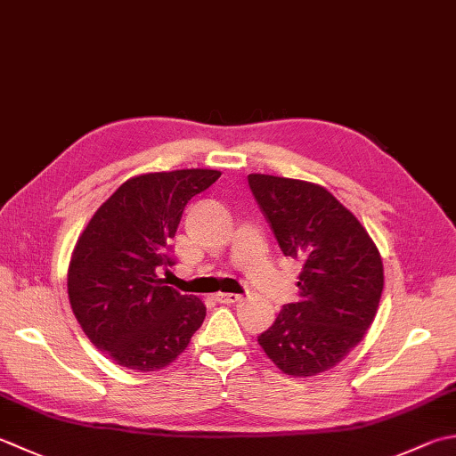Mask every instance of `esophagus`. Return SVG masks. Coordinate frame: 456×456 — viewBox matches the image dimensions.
I'll list each match as a JSON object with an SVG mask.
<instances>
[{
    "label": "esophagus",
    "instance_id": "esophagus-1",
    "mask_svg": "<svg viewBox=\"0 0 456 456\" xmlns=\"http://www.w3.org/2000/svg\"><path fill=\"white\" fill-rule=\"evenodd\" d=\"M217 302H221V305H235V302H240L243 300V297H240V294H225V292H219L217 294Z\"/></svg>",
    "mask_w": 456,
    "mask_h": 456
}]
</instances>
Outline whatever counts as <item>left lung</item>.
Segmentation results:
<instances>
[{"mask_svg":"<svg viewBox=\"0 0 456 456\" xmlns=\"http://www.w3.org/2000/svg\"><path fill=\"white\" fill-rule=\"evenodd\" d=\"M248 187L284 256L302 263L300 300L282 306L258 344L287 376H316L340 363L376 318L379 251L358 217L322 185L251 174Z\"/></svg>","mask_w":456,"mask_h":456,"instance_id":"left-lung-1","label":"left lung"}]
</instances>
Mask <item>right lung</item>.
Here are the masks:
<instances>
[{
    "instance_id": "1",
    "label": "right lung",
    "mask_w": 456,
    "mask_h": 456,
    "mask_svg": "<svg viewBox=\"0 0 456 456\" xmlns=\"http://www.w3.org/2000/svg\"><path fill=\"white\" fill-rule=\"evenodd\" d=\"M217 169H175L130 177L80 233L69 263L70 308L98 350L122 368L164 370L205 318V305L159 279L172 266V239L193 195Z\"/></svg>"
}]
</instances>
